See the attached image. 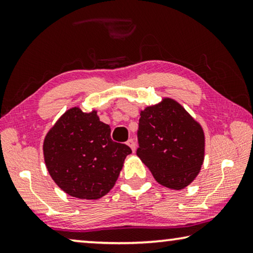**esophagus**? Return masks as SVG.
I'll return each mask as SVG.
<instances>
[{
	"label": "esophagus",
	"mask_w": 253,
	"mask_h": 253,
	"mask_svg": "<svg viewBox=\"0 0 253 253\" xmlns=\"http://www.w3.org/2000/svg\"><path fill=\"white\" fill-rule=\"evenodd\" d=\"M127 145L131 148V151H133V152H135V151H136V144H135V141H134L133 138L128 139V142H127Z\"/></svg>",
	"instance_id": "34e87169"
}]
</instances>
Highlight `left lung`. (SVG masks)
<instances>
[{
	"mask_svg": "<svg viewBox=\"0 0 253 253\" xmlns=\"http://www.w3.org/2000/svg\"><path fill=\"white\" fill-rule=\"evenodd\" d=\"M137 155L161 186L181 190L199 174L205 133L177 100L164 97L139 111Z\"/></svg>",
	"mask_w": 253,
	"mask_h": 253,
	"instance_id": "8db88e82",
	"label": "left lung"
}]
</instances>
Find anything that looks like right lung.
<instances>
[{
  "label": "right lung",
  "mask_w": 253,
  "mask_h": 253,
  "mask_svg": "<svg viewBox=\"0 0 253 253\" xmlns=\"http://www.w3.org/2000/svg\"><path fill=\"white\" fill-rule=\"evenodd\" d=\"M98 110L75 106L58 118L43 139V159L54 182L67 195L93 200L107 195L131 150L110 137Z\"/></svg>",
  "instance_id": "obj_1"
}]
</instances>
